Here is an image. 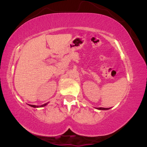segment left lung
Listing matches in <instances>:
<instances>
[{
  "label": "left lung",
  "mask_w": 147,
  "mask_h": 147,
  "mask_svg": "<svg viewBox=\"0 0 147 147\" xmlns=\"http://www.w3.org/2000/svg\"><path fill=\"white\" fill-rule=\"evenodd\" d=\"M97 109H99V110H109V108H97Z\"/></svg>",
  "instance_id": "left-lung-1"
}]
</instances>
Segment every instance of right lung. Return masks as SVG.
Listing matches in <instances>:
<instances>
[{"instance_id":"obj_1","label":"right lung","mask_w":147,"mask_h":147,"mask_svg":"<svg viewBox=\"0 0 147 147\" xmlns=\"http://www.w3.org/2000/svg\"><path fill=\"white\" fill-rule=\"evenodd\" d=\"M47 104H48V103H46V104H43V105H41V106H35V105H30V106H32V107H33V108H38V107H43V106H46Z\"/></svg>"}]
</instances>
